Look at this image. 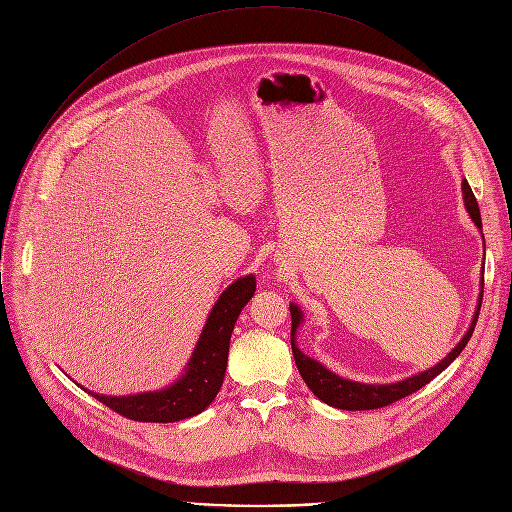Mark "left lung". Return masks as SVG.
<instances>
[{
  "mask_svg": "<svg viewBox=\"0 0 512 512\" xmlns=\"http://www.w3.org/2000/svg\"><path fill=\"white\" fill-rule=\"evenodd\" d=\"M462 192H464V202H466V210H468L470 218L474 221V225L482 231L480 208H478L476 196H474L468 180L462 182ZM482 287H484V279H482ZM480 306H482V291H480L478 306H476V312H474V318H472V324H470L468 332L452 348V352L448 356H444L440 362L435 364V367H431V369H427L419 375H413L409 379L391 383V385H367V383H356V381L342 379L336 373L328 371L322 362L304 354L296 344V334H298V328L304 320V314L296 304H289V312H291V352H294V358H296V364H298V371H300L302 379L306 381L310 391L320 401H324L326 405L336 407V409H346V411L381 409V407H387V405L419 391L421 387H425L429 381H433L437 375L450 367V364L458 358V354L464 350V346L468 344V340L474 332V326H476L478 314H480Z\"/></svg>",
  "mask_w": 512,
  "mask_h": 512,
  "instance_id": "left-lung-1",
  "label": "left lung"
}]
</instances>
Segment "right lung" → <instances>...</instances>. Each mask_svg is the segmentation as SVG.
<instances>
[{"label": "right lung", "instance_id": "add662e5", "mask_svg": "<svg viewBox=\"0 0 512 512\" xmlns=\"http://www.w3.org/2000/svg\"><path fill=\"white\" fill-rule=\"evenodd\" d=\"M255 287V277L245 275L223 291L208 314L188 367L170 387L125 397L91 395L115 413L133 421L172 423L202 413L221 391L229 360L231 334L241 310L253 298Z\"/></svg>", "mask_w": 512, "mask_h": 512}]
</instances>
